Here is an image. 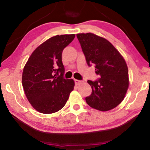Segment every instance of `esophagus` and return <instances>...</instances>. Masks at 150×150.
I'll return each instance as SVG.
<instances>
[{"mask_svg":"<svg viewBox=\"0 0 150 150\" xmlns=\"http://www.w3.org/2000/svg\"><path fill=\"white\" fill-rule=\"evenodd\" d=\"M74 82L75 84L76 85H78L79 84H80L81 83V81L80 80H76V79H74Z\"/></svg>","mask_w":150,"mask_h":150,"instance_id":"1","label":"esophagus"}]
</instances>
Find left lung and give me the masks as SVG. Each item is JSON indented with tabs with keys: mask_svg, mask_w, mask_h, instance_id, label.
<instances>
[{
	"mask_svg": "<svg viewBox=\"0 0 150 150\" xmlns=\"http://www.w3.org/2000/svg\"><path fill=\"white\" fill-rule=\"evenodd\" d=\"M77 38L88 66L94 65L99 76L88 80L92 93L86 97L90 107L101 111L114 109L123 100L129 86L128 68L125 59L105 38L93 33H78Z\"/></svg>",
	"mask_w": 150,
	"mask_h": 150,
	"instance_id": "1",
	"label": "left lung"
}]
</instances>
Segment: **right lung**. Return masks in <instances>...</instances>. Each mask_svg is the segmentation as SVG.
<instances>
[{
	"mask_svg": "<svg viewBox=\"0 0 150 150\" xmlns=\"http://www.w3.org/2000/svg\"><path fill=\"white\" fill-rule=\"evenodd\" d=\"M74 34L50 38L35 50L25 64L22 76L25 93L34 109L44 114L54 113L64 107L74 86L65 79L62 52Z\"/></svg>",
	"mask_w": 150,
	"mask_h": 150,
	"instance_id": "add662e5",
	"label": "right lung"
}]
</instances>
